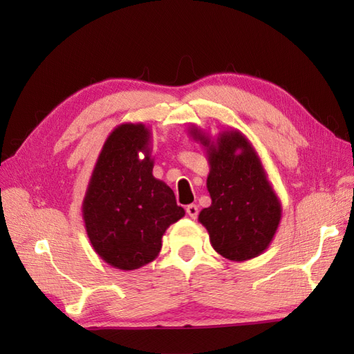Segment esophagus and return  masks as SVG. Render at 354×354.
<instances>
[{
    "mask_svg": "<svg viewBox=\"0 0 354 354\" xmlns=\"http://www.w3.org/2000/svg\"><path fill=\"white\" fill-rule=\"evenodd\" d=\"M186 212L189 214L190 218H196L199 214V208L195 205V203H190V205L186 207Z\"/></svg>",
    "mask_w": 354,
    "mask_h": 354,
    "instance_id": "esophagus-1",
    "label": "esophagus"
}]
</instances>
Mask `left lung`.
<instances>
[{"instance_id": "obj_1", "label": "left lung", "mask_w": 354, "mask_h": 354, "mask_svg": "<svg viewBox=\"0 0 354 354\" xmlns=\"http://www.w3.org/2000/svg\"><path fill=\"white\" fill-rule=\"evenodd\" d=\"M189 134L208 156L211 205L198 220L208 230L212 248L230 261L259 257L269 248L282 217L281 201L259 153L239 130H224L211 138L192 125Z\"/></svg>"}]
</instances>
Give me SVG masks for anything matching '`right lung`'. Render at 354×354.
Wrapping results in <instances>:
<instances>
[{
    "instance_id": "add662e5",
    "label": "right lung",
    "mask_w": 354,
    "mask_h": 354,
    "mask_svg": "<svg viewBox=\"0 0 354 354\" xmlns=\"http://www.w3.org/2000/svg\"><path fill=\"white\" fill-rule=\"evenodd\" d=\"M151 137L142 122L118 125L106 138L82 201L93 250L125 272L153 261L165 230L186 214L171 187L152 174Z\"/></svg>"
}]
</instances>
